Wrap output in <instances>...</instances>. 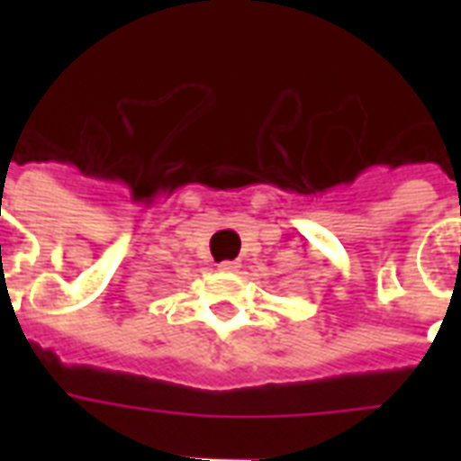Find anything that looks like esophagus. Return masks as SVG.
I'll return each instance as SVG.
<instances>
[{
	"instance_id": "34e87169",
	"label": "esophagus",
	"mask_w": 461,
	"mask_h": 461,
	"mask_svg": "<svg viewBox=\"0 0 461 461\" xmlns=\"http://www.w3.org/2000/svg\"><path fill=\"white\" fill-rule=\"evenodd\" d=\"M217 267H220V270H224V273H237L241 266H239V260H224V263H220Z\"/></svg>"
}]
</instances>
